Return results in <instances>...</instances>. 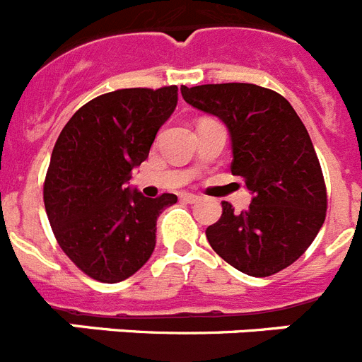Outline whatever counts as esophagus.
Wrapping results in <instances>:
<instances>
[{
  "label": "esophagus",
  "mask_w": 362,
  "mask_h": 362,
  "mask_svg": "<svg viewBox=\"0 0 362 362\" xmlns=\"http://www.w3.org/2000/svg\"><path fill=\"white\" fill-rule=\"evenodd\" d=\"M182 200H185V202H189V204H194V202H199L200 200V197L199 194H193V193H184L180 197Z\"/></svg>",
  "instance_id": "obj_1"
}]
</instances>
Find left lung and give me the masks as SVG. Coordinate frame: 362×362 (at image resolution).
<instances>
[{"mask_svg": "<svg viewBox=\"0 0 362 362\" xmlns=\"http://www.w3.org/2000/svg\"><path fill=\"white\" fill-rule=\"evenodd\" d=\"M194 109L218 116L231 136V173L253 193L250 209L222 216L207 242L238 272L269 276L310 247L326 218V185L312 138L291 103L253 83L180 87Z\"/></svg>", "mask_w": 362, "mask_h": 362, "instance_id": "8db88e82", "label": "left lung"}]
</instances>
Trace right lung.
<instances>
[{
  "label": "right lung",
  "instance_id": "1",
  "mask_svg": "<svg viewBox=\"0 0 362 362\" xmlns=\"http://www.w3.org/2000/svg\"><path fill=\"white\" fill-rule=\"evenodd\" d=\"M177 102V86L112 90L80 107L56 140L45 211L59 247L94 281L115 284L142 268L156 218L177 204V194L147 199L127 185Z\"/></svg>",
  "mask_w": 362,
  "mask_h": 362
}]
</instances>
